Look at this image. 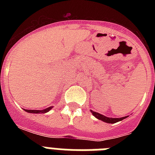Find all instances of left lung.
I'll return each mask as SVG.
<instances>
[{"label":"left lung","mask_w":155,"mask_h":155,"mask_svg":"<svg viewBox=\"0 0 155 155\" xmlns=\"http://www.w3.org/2000/svg\"><path fill=\"white\" fill-rule=\"evenodd\" d=\"M90 111H91V113H92V115L95 117V118H97L99 120H102V121L105 122V123H107V124H116L117 122L122 121L123 120H124V119H126L127 117H128V116H124V117H120V118H111V117H107V116L100 114V113H96V112H94V111L92 110Z\"/></svg>","instance_id":"8db88e82"}]
</instances>
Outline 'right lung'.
I'll return each instance as SVG.
<instances>
[{
  "instance_id": "right-lung-1",
  "label": "right lung",
  "mask_w": 155,
  "mask_h": 155,
  "mask_svg": "<svg viewBox=\"0 0 155 155\" xmlns=\"http://www.w3.org/2000/svg\"><path fill=\"white\" fill-rule=\"evenodd\" d=\"M53 109V106H50V107H48L45 109H42V110H34V109H24L25 112L29 113H35V114H39V113H48L49 111Z\"/></svg>"
}]
</instances>
